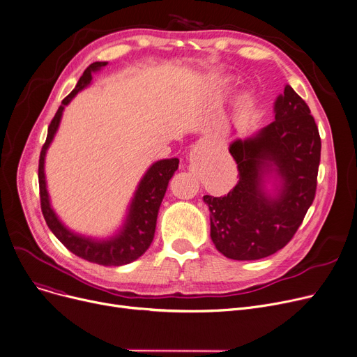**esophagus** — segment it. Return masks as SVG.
I'll list each match as a JSON object with an SVG mask.
<instances>
[{
	"mask_svg": "<svg viewBox=\"0 0 357 357\" xmlns=\"http://www.w3.org/2000/svg\"><path fill=\"white\" fill-rule=\"evenodd\" d=\"M190 161H192V154H190Z\"/></svg>",
	"mask_w": 357,
	"mask_h": 357,
	"instance_id": "1",
	"label": "esophagus"
}]
</instances>
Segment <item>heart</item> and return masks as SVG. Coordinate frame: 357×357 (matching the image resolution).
Returning a JSON list of instances; mask_svg holds the SVG:
<instances>
[{"label": "heart", "mask_w": 357, "mask_h": 357, "mask_svg": "<svg viewBox=\"0 0 357 357\" xmlns=\"http://www.w3.org/2000/svg\"><path fill=\"white\" fill-rule=\"evenodd\" d=\"M242 102H243V100H241V102H239V103H242Z\"/></svg>", "instance_id": "obj_1"}]
</instances>
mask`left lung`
<instances>
[{"label": "left lung", "mask_w": 357, "mask_h": 357, "mask_svg": "<svg viewBox=\"0 0 357 357\" xmlns=\"http://www.w3.org/2000/svg\"><path fill=\"white\" fill-rule=\"evenodd\" d=\"M274 112V122L229 145L239 170L234 190L223 197L203 196L211 238L230 259L255 261L282 249L316 196L321 139L308 105L285 85ZM268 181L275 183L272 192Z\"/></svg>", "instance_id": "1"}]
</instances>
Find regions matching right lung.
I'll return each mask as SVG.
<instances>
[{"label": "right lung", "instance_id": "add662e5", "mask_svg": "<svg viewBox=\"0 0 357 357\" xmlns=\"http://www.w3.org/2000/svg\"><path fill=\"white\" fill-rule=\"evenodd\" d=\"M107 65L108 61L92 63V65L80 76L76 88L61 100V105L49 125L47 138L40 153L38 185L41 212H43L45 220L53 235L65 245L72 254L82 259H86L89 262L105 266H119L138 259L145 250L150 248L154 239L158 208L170 178L178 169V158L160 160L150 165V169L146 170V173L137 185V190L128 207L127 218H125L121 229L114 236H109L108 239H95L91 236L75 234L73 230H70L61 223V220L57 218L50 204L45 174L46 153L59 130L60 119L63 111H65V107H68L70 100L77 95V92L89 86V83L92 80V73L100 70Z\"/></svg>", "mask_w": 357, "mask_h": 357}]
</instances>
